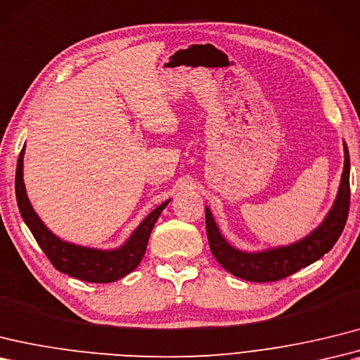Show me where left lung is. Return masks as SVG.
I'll list each match as a JSON object with an SVG mask.
<instances>
[{
  "label": "left lung",
  "mask_w": 360,
  "mask_h": 360,
  "mask_svg": "<svg viewBox=\"0 0 360 360\" xmlns=\"http://www.w3.org/2000/svg\"><path fill=\"white\" fill-rule=\"evenodd\" d=\"M344 172H342L338 196L330 212L310 235L293 244L266 248L261 252H242L222 236L210 208L205 207L207 238L216 261L236 278L250 282H273L305 269L328 253L339 239L348 218L349 155L347 142H344Z\"/></svg>",
  "instance_id": "obj_1"
}]
</instances>
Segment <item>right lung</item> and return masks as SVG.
Masks as SVG:
<instances>
[{
  "mask_svg": "<svg viewBox=\"0 0 360 360\" xmlns=\"http://www.w3.org/2000/svg\"><path fill=\"white\" fill-rule=\"evenodd\" d=\"M24 152H26V147L21 150L15 174L16 202H18L24 222L55 269L72 276V278L95 283L115 282L135 270L146 253L150 233H152L158 218L172 199L156 207L118 248L101 250L72 244V242L63 240L50 231L37 212L33 210L22 179Z\"/></svg>",
  "mask_w": 360,
  "mask_h": 360,
  "instance_id": "add662e5",
  "label": "right lung"
}]
</instances>
